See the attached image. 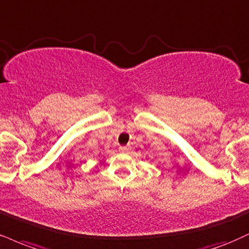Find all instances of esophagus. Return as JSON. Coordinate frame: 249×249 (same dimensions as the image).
I'll return each instance as SVG.
<instances>
[{
	"label": "esophagus",
	"mask_w": 249,
	"mask_h": 249,
	"mask_svg": "<svg viewBox=\"0 0 249 249\" xmlns=\"http://www.w3.org/2000/svg\"><path fill=\"white\" fill-rule=\"evenodd\" d=\"M119 151H121V152H127L128 147H127V146H121V147H119Z\"/></svg>",
	"instance_id": "esophagus-1"
}]
</instances>
